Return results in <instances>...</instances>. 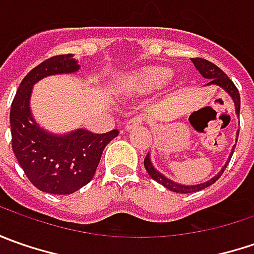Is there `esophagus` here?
Listing matches in <instances>:
<instances>
[{"label":"esophagus","mask_w":254,"mask_h":254,"mask_svg":"<svg viewBox=\"0 0 254 254\" xmlns=\"http://www.w3.org/2000/svg\"><path fill=\"white\" fill-rule=\"evenodd\" d=\"M142 124L141 117H134V119H130L127 124H126V131H132V130H137L140 128Z\"/></svg>","instance_id":"obj_1"}]
</instances>
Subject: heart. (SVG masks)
I'll list each match as a JSON object with an SVG mask.
<instances>
[{"label":"heart","instance_id":"obj_1","mask_svg":"<svg viewBox=\"0 0 254 254\" xmlns=\"http://www.w3.org/2000/svg\"><path fill=\"white\" fill-rule=\"evenodd\" d=\"M170 67L165 66H142L123 74L114 84V92L128 96H147L158 90L170 80Z\"/></svg>","mask_w":254,"mask_h":254}]
</instances>
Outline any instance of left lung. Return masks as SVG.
<instances>
[{"instance_id": "1", "label": "left lung", "mask_w": 254, "mask_h": 254, "mask_svg": "<svg viewBox=\"0 0 254 254\" xmlns=\"http://www.w3.org/2000/svg\"><path fill=\"white\" fill-rule=\"evenodd\" d=\"M190 61H192V64H195L196 70H198V72H199L205 79H208V80H209V82L205 84V86H218V87H220L222 90H225V92L229 94L230 99L233 100V104H235V113H236V116L239 117V113H240L239 90L236 89V86L233 84V82H232L229 77L226 76V73H225L223 70H220L216 64H213L212 62H209V61H206V59L195 58V59H190ZM238 137H239V131L236 132V142H238ZM235 147H236V144L232 147V151H230L229 157H228V160H226V162H225V165L220 168V171L216 174V175H215V177H212L210 180L205 181V182L195 184V185H185V184H180V182H175L174 180H171V178H168V177H165L164 174H161L160 171L157 170V168L152 165L150 152L147 154V157H145V160H144V167H145V170H147L148 175L151 177L152 180L157 181L158 184H161L162 187H165L167 190H172V192H178V193H192V192H198V190H205V188H208L209 185L215 184L216 181L219 180L220 175L223 174V171H225V168L228 167L230 158H232V155H233V150H235Z\"/></svg>"}]
</instances>
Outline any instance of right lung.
Returning <instances> with one entry per match:
<instances>
[{
  "instance_id": "1",
  "label": "right lung",
  "mask_w": 254,
  "mask_h": 254,
  "mask_svg": "<svg viewBox=\"0 0 254 254\" xmlns=\"http://www.w3.org/2000/svg\"><path fill=\"white\" fill-rule=\"evenodd\" d=\"M79 69L72 54L46 59L25 76L11 104L12 151L28 180L46 193L69 195L89 184L104 147L119 135L117 130L94 134L84 128L55 134L35 120L31 110L35 84L48 76L76 73Z\"/></svg>"
}]
</instances>
